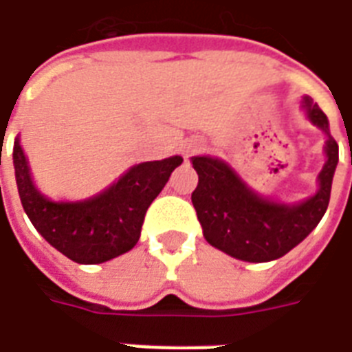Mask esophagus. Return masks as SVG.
Returning a JSON list of instances; mask_svg holds the SVG:
<instances>
[{"mask_svg": "<svg viewBox=\"0 0 352 352\" xmlns=\"http://www.w3.org/2000/svg\"><path fill=\"white\" fill-rule=\"evenodd\" d=\"M201 147H203V143L199 142V140H192L190 143H186V147H184V153H186V155H192L194 151L201 149Z\"/></svg>", "mask_w": 352, "mask_h": 352, "instance_id": "obj_1", "label": "esophagus"}]
</instances>
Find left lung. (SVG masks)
<instances>
[{"mask_svg":"<svg viewBox=\"0 0 352 352\" xmlns=\"http://www.w3.org/2000/svg\"><path fill=\"white\" fill-rule=\"evenodd\" d=\"M302 108L309 121L327 134V162L317 177L319 190L304 201L285 205L265 199L252 192L222 160L210 156L192 158L199 177L192 203L210 246L241 261H272L300 244L321 222L338 166V143L330 136L327 116L309 96L302 98Z\"/></svg>","mask_w":352,"mask_h":352,"instance_id":"1","label":"left lung"}]
</instances>
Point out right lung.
<instances>
[{
    "mask_svg": "<svg viewBox=\"0 0 352 352\" xmlns=\"http://www.w3.org/2000/svg\"><path fill=\"white\" fill-rule=\"evenodd\" d=\"M12 164L20 201L35 229L72 261L96 265L136 246L145 212L183 158L169 156L132 166L100 194L67 203L52 201L33 184L20 138L14 140Z\"/></svg>",
    "mask_w": 352,
    "mask_h": 352,
    "instance_id": "right-lung-1",
    "label": "right lung"
}]
</instances>
